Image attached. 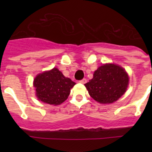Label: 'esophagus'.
Segmentation results:
<instances>
[{
	"mask_svg": "<svg viewBox=\"0 0 152 152\" xmlns=\"http://www.w3.org/2000/svg\"><path fill=\"white\" fill-rule=\"evenodd\" d=\"M79 82H80V83H82V84H85L86 82H87V79H82V80L79 81Z\"/></svg>",
	"mask_w": 152,
	"mask_h": 152,
	"instance_id": "1",
	"label": "esophagus"
}]
</instances>
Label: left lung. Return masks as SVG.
I'll use <instances>...</instances> for the list:
<instances>
[{
	"label": "left lung",
	"instance_id": "1",
	"mask_svg": "<svg viewBox=\"0 0 152 152\" xmlns=\"http://www.w3.org/2000/svg\"><path fill=\"white\" fill-rule=\"evenodd\" d=\"M85 85L95 101L104 104H112L126 91L129 76L122 67L105 64L94 72L93 79Z\"/></svg>",
	"mask_w": 152,
	"mask_h": 152
}]
</instances>
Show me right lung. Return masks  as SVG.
I'll list each match as a JSON object with an SVG mask.
<instances>
[{"instance_id": "1", "label": "right lung", "mask_w": 152, "mask_h": 152, "mask_svg": "<svg viewBox=\"0 0 152 152\" xmlns=\"http://www.w3.org/2000/svg\"><path fill=\"white\" fill-rule=\"evenodd\" d=\"M76 83L65 77L62 72L54 67L39 73L34 79L38 100L50 105H59L67 99L70 89Z\"/></svg>"}]
</instances>
